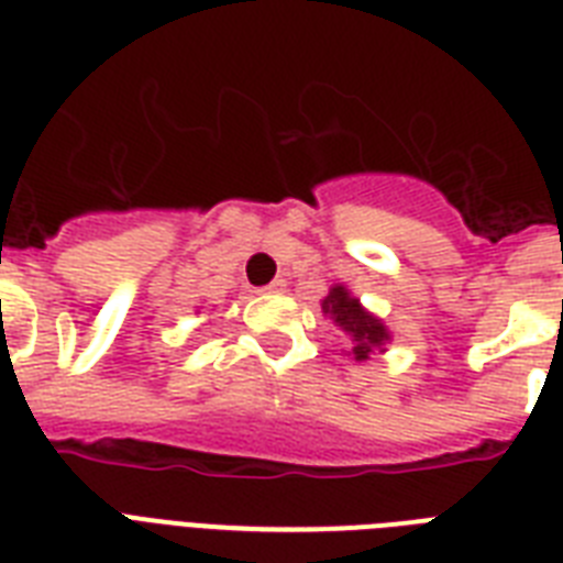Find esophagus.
I'll list each match as a JSON object with an SVG mask.
<instances>
[{"mask_svg":"<svg viewBox=\"0 0 563 563\" xmlns=\"http://www.w3.org/2000/svg\"><path fill=\"white\" fill-rule=\"evenodd\" d=\"M285 287V278H273V282H269L267 287H261V290H264V294H282Z\"/></svg>","mask_w":563,"mask_h":563,"instance_id":"34e87169","label":"esophagus"}]
</instances>
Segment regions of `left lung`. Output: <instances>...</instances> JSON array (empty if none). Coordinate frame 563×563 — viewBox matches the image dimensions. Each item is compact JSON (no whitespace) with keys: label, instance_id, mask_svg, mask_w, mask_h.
<instances>
[{"label":"left lung","instance_id":"left-lung-1","mask_svg":"<svg viewBox=\"0 0 563 563\" xmlns=\"http://www.w3.org/2000/svg\"><path fill=\"white\" fill-rule=\"evenodd\" d=\"M322 313L331 317L336 325L343 328L345 334L352 336V354L354 360H368L375 349H384L389 340V331L375 313H368L360 299H354L343 285L331 287V294L322 299Z\"/></svg>","mask_w":563,"mask_h":563}]
</instances>
